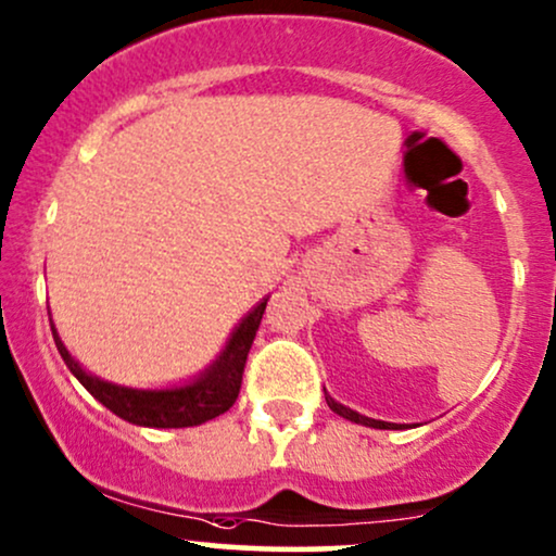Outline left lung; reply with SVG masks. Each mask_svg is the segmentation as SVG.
I'll return each mask as SVG.
<instances>
[{"mask_svg": "<svg viewBox=\"0 0 556 556\" xmlns=\"http://www.w3.org/2000/svg\"><path fill=\"white\" fill-rule=\"evenodd\" d=\"M327 406L334 410V414L344 416V419L355 421V424H365V427H372V429H401V424H388V421H378V419H367V416L357 414V410H352L348 406H342V403H337L331 395H327Z\"/></svg>", "mask_w": 556, "mask_h": 556, "instance_id": "left-lung-1", "label": "left lung"}]
</instances>
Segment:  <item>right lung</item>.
Listing matches in <instances>:
<instances>
[{
  "label": "right lung",
  "instance_id": "add662e5",
  "mask_svg": "<svg viewBox=\"0 0 556 556\" xmlns=\"http://www.w3.org/2000/svg\"><path fill=\"white\" fill-rule=\"evenodd\" d=\"M265 304L268 301L257 304L244 316L240 327L229 337L225 352H222L219 359L201 378L184 388H170V391H135V388H122L106 383V380H99L97 375L81 370V365L68 355V350L58 340L55 331L53 340L63 363L76 375L78 383L102 403V406L110 408L112 414H117L119 419L137 424V427L153 429L197 427V424L216 419V416L232 408L237 395H240L244 363H248V352L257 334V327H261Z\"/></svg>",
  "mask_w": 556,
  "mask_h": 556
}]
</instances>
